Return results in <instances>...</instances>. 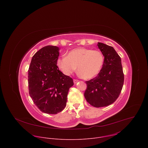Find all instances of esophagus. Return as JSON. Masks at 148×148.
Instances as JSON below:
<instances>
[{
  "label": "esophagus",
  "instance_id": "esophagus-1",
  "mask_svg": "<svg viewBox=\"0 0 148 148\" xmlns=\"http://www.w3.org/2000/svg\"><path fill=\"white\" fill-rule=\"evenodd\" d=\"M79 81V80L78 79H74V84H75V83H77V82H78Z\"/></svg>",
  "mask_w": 148,
  "mask_h": 148
}]
</instances>
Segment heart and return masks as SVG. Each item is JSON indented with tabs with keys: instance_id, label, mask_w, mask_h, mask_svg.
Listing matches in <instances>:
<instances>
[{
	"instance_id": "heart-1",
	"label": "heart",
	"mask_w": 148,
	"mask_h": 148,
	"mask_svg": "<svg viewBox=\"0 0 148 148\" xmlns=\"http://www.w3.org/2000/svg\"><path fill=\"white\" fill-rule=\"evenodd\" d=\"M103 62L102 54L98 50L78 48L70 51L67 56L57 60V66L66 75L74 73L77 67L79 74L84 79H91L100 71Z\"/></svg>"
}]
</instances>
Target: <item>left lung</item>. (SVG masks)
Listing matches in <instances>:
<instances>
[{"mask_svg": "<svg viewBox=\"0 0 148 148\" xmlns=\"http://www.w3.org/2000/svg\"><path fill=\"white\" fill-rule=\"evenodd\" d=\"M98 48L104 56L103 63L96 77L86 81L87 101L97 108L106 107L118 98L123 87L124 74L121 59L114 49L102 43Z\"/></svg>", "mask_w": 148, "mask_h": 148, "instance_id": "obj_1", "label": "left lung"}]
</instances>
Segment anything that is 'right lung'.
Instances as JSON below:
<instances>
[{
  "mask_svg": "<svg viewBox=\"0 0 148 148\" xmlns=\"http://www.w3.org/2000/svg\"><path fill=\"white\" fill-rule=\"evenodd\" d=\"M59 48L47 46L33 56L28 70L30 97L43 112L56 114L66 106L67 95L73 79L59 70L57 66Z\"/></svg>",
  "mask_w": 148,
  "mask_h": 148,
  "instance_id": "add662e5",
  "label": "right lung"
}]
</instances>
